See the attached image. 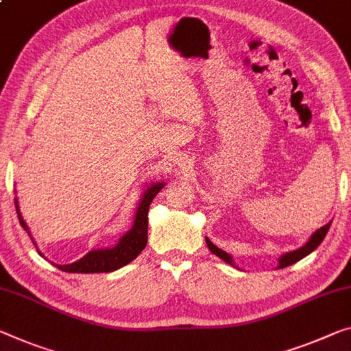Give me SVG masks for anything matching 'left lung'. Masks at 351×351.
Instances as JSON below:
<instances>
[{
	"mask_svg": "<svg viewBox=\"0 0 351 351\" xmlns=\"http://www.w3.org/2000/svg\"><path fill=\"white\" fill-rule=\"evenodd\" d=\"M330 224H331V223H328V224L323 226V228H320L319 230H315L314 235L311 237L309 241H307V243H306L303 247H300V250H296V251H292V252H287V254H284L281 258H279V265H278V267H279V268H285V267L292 265V263L301 261V258L306 257L307 254H311V252L314 251V250H317V246H319V245L322 243V241H323V239H325L326 232L330 230ZM206 241H207L208 250L212 251L213 254H217L219 258H223L224 262H228V263H230V265H234V261H232V257L228 254V252L223 251V250H219V247L215 246L208 239H206Z\"/></svg>",
	"mask_w": 351,
	"mask_h": 351,
	"instance_id": "1",
	"label": "left lung"
}]
</instances>
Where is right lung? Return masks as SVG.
Masks as SVG:
<instances>
[{
	"label": "right lung",
	"mask_w": 351,
	"mask_h": 351,
	"mask_svg": "<svg viewBox=\"0 0 351 351\" xmlns=\"http://www.w3.org/2000/svg\"><path fill=\"white\" fill-rule=\"evenodd\" d=\"M161 188H163V183H155V185L147 188V191L144 193L141 202H139L138 206L133 228L128 230L125 235H122L119 243H117L114 247L94 250L88 252V254L77 262L69 263V265H55V267L61 269V271H67V273H110V271H114V269L122 268L123 265H127V263H130L133 258H136L139 254H141V251L144 250L145 245H147L149 206L150 202L154 201V197L160 193ZM15 210H17L21 228L28 232V235L31 237L29 228L26 226L25 219L21 218L17 199H15ZM31 240L32 243L36 245V241L32 237ZM36 250L42 256V252L39 251L37 245H36Z\"/></svg>",
	"instance_id": "right-lung-1"
}]
</instances>
